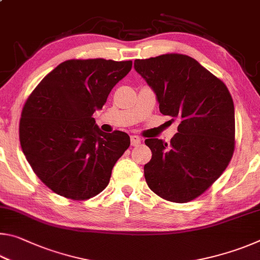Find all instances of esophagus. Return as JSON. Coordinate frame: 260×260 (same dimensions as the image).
<instances>
[{"mask_svg": "<svg viewBox=\"0 0 260 260\" xmlns=\"http://www.w3.org/2000/svg\"><path fill=\"white\" fill-rule=\"evenodd\" d=\"M140 143H141V139L139 138L138 135H132L131 136V144H132V146L138 147Z\"/></svg>", "mask_w": 260, "mask_h": 260, "instance_id": "obj_1", "label": "esophagus"}]
</instances>
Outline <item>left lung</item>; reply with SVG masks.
<instances>
[{
    "label": "left lung",
    "instance_id": "8db88e82",
    "mask_svg": "<svg viewBox=\"0 0 260 260\" xmlns=\"http://www.w3.org/2000/svg\"><path fill=\"white\" fill-rule=\"evenodd\" d=\"M134 69L156 94L159 111L180 120L170 144L146 140L152 152L144 165L146 181L166 201H192L222 174L234 152L232 96L225 83L186 55L135 59Z\"/></svg>",
    "mask_w": 260,
    "mask_h": 260
}]
</instances>
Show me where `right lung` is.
I'll return each instance as SVG.
<instances>
[{"label":"right lung","mask_w":260,"mask_h":260,"mask_svg":"<svg viewBox=\"0 0 260 260\" xmlns=\"http://www.w3.org/2000/svg\"><path fill=\"white\" fill-rule=\"evenodd\" d=\"M132 60L70 59L47 74L26 101L20 146L38 178L60 196L85 201L108 186L129 147L124 132L104 133L93 113L103 108Z\"/></svg>","instance_id":"obj_1"}]
</instances>
